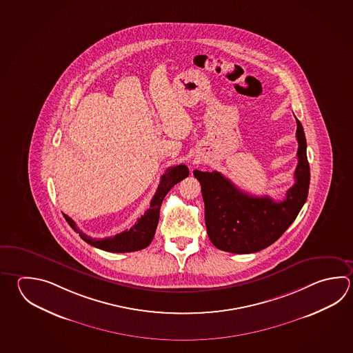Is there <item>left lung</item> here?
Wrapping results in <instances>:
<instances>
[{
    "label": "left lung",
    "instance_id": "obj_1",
    "mask_svg": "<svg viewBox=\"0 0 353 353\" xmlns=\"http://www.w3.org/2000/svg\"><path fill=\"white\" fill-rule=\"evenodd\" d=\"M296 137L299 141V163L294 171V185L288 188L281 202L268 196L242 192L222 173L193 174L200 181L205 201L207 234L221 251L253 253L271 246L296 220L305 205L310 187V165L303 127L297 119Z\"/></svg>",
    "mask_w": 353,
    "mask_h": 353
}]
</instances>
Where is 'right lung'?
Listing matches in <instances>:
<instances>
[{"mask_svg":"<svg viewBox=\"0 0 353 353\" xmlns=\"http://www.w3.org/2000/svg\"><path fill=\"white\" fill-rule=\"evenodd\" d=\"M188 174H190V171L186 165H179V166L167 168L166 172L163 173L161 177L160 185L157 187V191L154 193L152 201L150 203V208L147 210L145 214L141 216V219L137 220L134 226L113 236V237L99 239V240L92 239V237L87 236L86 233L82 232L80 228L76 226V222L72 219H70L67 214H63V217L67 221V223L72 227L74 232L79 233L81 239L91 246L100 248L107 252L125 253L140 251V250L146 248L152 242L153 236H154L156 228L159 225L162 201L166 197L168 191L176 183L186 179Z\"/></svg>","mask_w":353,"mask_h":353,"instance_id":"add662e5","label":"right lung"}]
</instances>
